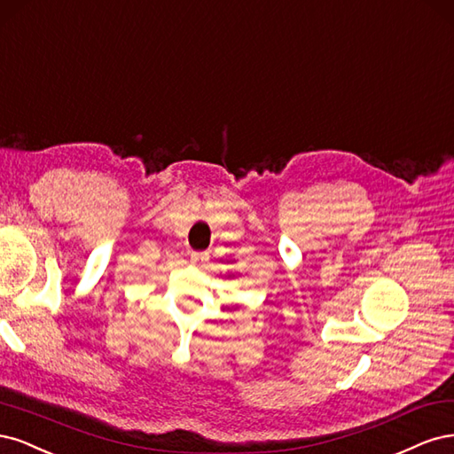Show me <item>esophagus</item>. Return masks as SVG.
Here are the masks:
<instances>
[{
    "label": "esophagus",
    "instance_id": "34e87169",
    "mask_svg": "<svg viewBox=\"0 0 454 454\" xmlns=\"http://www.w3.org/2000/svg\"><path fill=\"white\" fill-rule=\"evenodd\" d=\"M209 260V253H192L190 254V262L196 266H203Z\"/></svg>",
    "mask_w": 454,
    "mask_h": 454
}]
</instances>
